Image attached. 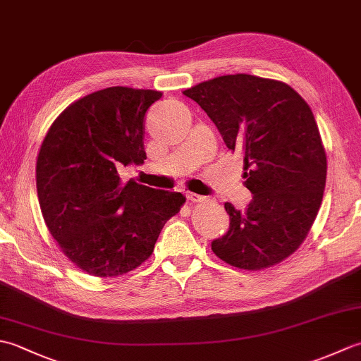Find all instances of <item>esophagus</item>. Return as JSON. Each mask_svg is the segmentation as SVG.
I'll return each mask as SVG.
<instances>
[{
    "instance_id": "esophagus-1",
    "label": "esophagus",
    "mask_w": 361,
    "mask_h": 361,
    "mask_svg": "<svg viewBox=\"0 0 361 361\" xmlns=\"http://www.w3.org/2000/svg\"><path fill=\"white\" fill-rule=\"evenodd\" d=\"M186 198H188V200H189L190 203H200V202L204 200V197L192 194V192H188V194H186Z\"/></svg>"
}]
</instances>
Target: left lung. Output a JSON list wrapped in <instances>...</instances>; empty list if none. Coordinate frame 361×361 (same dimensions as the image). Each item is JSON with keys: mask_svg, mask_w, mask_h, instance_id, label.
Instances as JSON below:
<instances>
[{"mask_svg": "<svg viewBox=\"0 0 361 361\" xmlns=\"http://www.w3.org/2000/svg\"><path fill=\"white\" fill-rule=\"evenodd\" d=\"M217 126L226 147L243 157V211L225 203L228 233L214 255L242 270H264L293 255L323 202L327 158L309 104L287 83L228 74L183 91Z\"/></svg>", "mask_w": 361, "mask_h": 361, "instance_id": "1", "label": "left lung"}]
</instances>
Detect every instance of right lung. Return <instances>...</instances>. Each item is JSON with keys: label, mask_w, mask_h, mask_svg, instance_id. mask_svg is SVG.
<instances>
[{"label": "right lung", "mask_w": 361, "mask_h": 361, "mask_svg": "<svg viewBox=\"0 0 361 361\" xmlns=\"http://www.w3.org/2000/svg\"><path fill=\"white\" fill-rule=\"evenodd\" d=\"M155 90L110 87L68 105L37 157V194L44 224L71 262L97 278H116L150 257L166 221L186 197L124 181L142 164L145 113Z\"/></svg>", "instance_id": "1"}]
</instances>
